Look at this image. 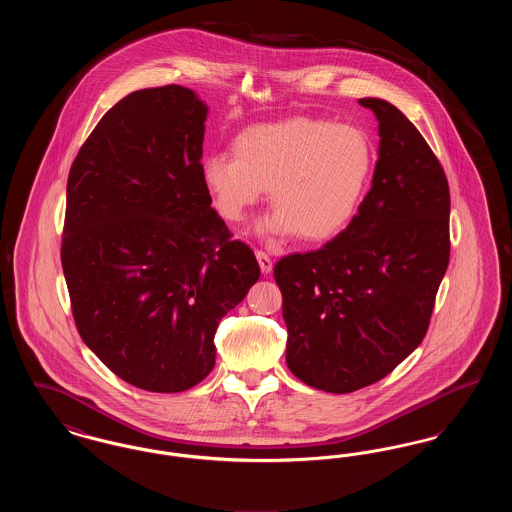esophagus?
I'll return each instance as SVG.
<instances>
[{"label":"esophagus","mask_w":512,"mask_h":512,"mask_svg":"<svg viewBox=\"0 0 512 512\" xmlns=\"http://www.w3.org/2000/svg\"><path fill=\"white\" fill-rule=\"evenodd\" d=\"M255 257H257V261H259V267H261V270H263L265 274H268V272L272 270V259L268 257L267 251L257 249V251H255Z\"/></svg>","instance_id":"1"}]
</instances>
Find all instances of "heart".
<instances>
[{
    "label": "heart",
    "mask_w": 512,
    "mask_h": 512,
    "mask_svg": "<svg viewBox=\"0 0 512 512\" xmlns=\"http://www.w3.org/2000/svg\"><path fill=\"white\" fill-rule=\"evenodd\" d=\"M372 163L361 128L293 117L244 130L234 140V155L215 153L201 163V180L222 219H244L270 188L276 209L261 230L324 242L355 217Z\"/></svg>",
    "instance_id": "heart-1"
}]
</instances>
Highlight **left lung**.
<instances>
[{
	"label": "left lung",
	"mask_w": 512,
	"mask_h": 512,
	"mask_svg": "<svg viewBox=\"0 0 512 512\" xmlns=\"http://www.w3.org/2000/svg\"><path fill=\"white\" fill-rule=\"evenodd\" d=\"M374 111L380 157L345 230L274 265L288 328L286 363L311 388L351 393L388 376L424 340L449 265V184L397 107Z\"/></svg>",
	"instance_id": "left-lung-1"
}]
</instances>
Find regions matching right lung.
Instances as JSON below:
<instances>
[{
  "label": "right lung",
  "mask_w": 512,
  "mask_h": 512,
  "mask_svg": "<svg viewBox=\"0 0 512 512\" xmlns=\"http://www.w3.org/2000/svg\"><path fill=\"white\" fill-rule=\"evenodd\" d=\"M207 107L176 84L128 94L82 144L61 236L74 324L101 363L155 393L215 366V332L259 280L201 180Z\"/></svg>",
  "instance_id": "add662e5"
}]
</instances>
